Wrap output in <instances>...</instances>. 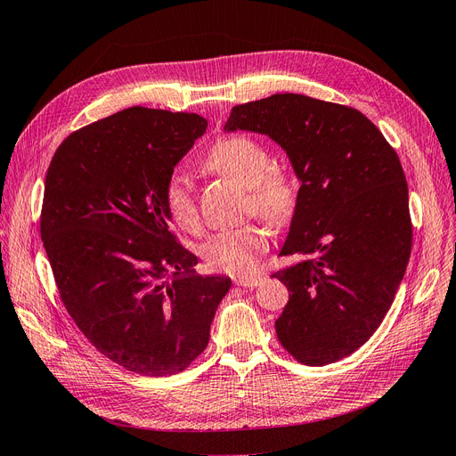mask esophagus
Here are the masks:
<instances>
[{
	"label": "esophagus",
	"instance_id": "esophagus-1",
	"mask_svg": "<svg viewBox=\"0 0 456 456\" xmlns=\"http://www.w3.org/2000/svg\"><path fill=\"white\" fill-rule=\"evenodd\" d=\"M233 281H236V285H241V287H256L262 281V275H258V273L236 275V278H233Z\"/></svg>",
	"mask_w": 456,
	"mask_h": 456
}]
</instances>
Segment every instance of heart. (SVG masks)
Instances as JSON below:
<instances>
[{
  "label": "heart",
  "instance_id": "1",
  "mask_svg": "<svg viewBox=\"0 0 456 456\" xmlns=\"http://www.w3.org/2000/svg\"><path fill=\"white\" fill-rule=\"evenodd\" d=\"M205 167L240 183L249 191L253 211L270 224H280L291 215L295 194L289 178L270 167L265 144L247 134H230L218 139L203 158ZM165 207L183 230L198 228V205L190 178L173 171L163 186ZM266 247V236L258 226L220 230L200 247L203 262L211 270L245 273L256 266L258 253Z\"/></svg>",
  "mask_w": 456,
  "mask_h": 456
}]
</instances>
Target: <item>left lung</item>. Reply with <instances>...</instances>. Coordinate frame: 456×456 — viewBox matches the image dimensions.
I'll return each mask as SVG.
<instances>
[{
  "instance_id": "8db88e82",
  "label": "left lung",
  "mask_w": 456,
  "mask_h": 456,
  "mask_svg": "<svg viewBox=\"0 0 456 456\" xmlns=\"http://www.w3.org/2000/svg\"><path fill=\"white\" fill-rule=\"evenodd\" d=\"M226 133L266 134L300 188L273 273L289 289L275 322L283 348L323 367L354 354L390 310L411 255L405 173L382 133L354 108L278 93L233 106Z\"/></svg>"
}]
</instances>
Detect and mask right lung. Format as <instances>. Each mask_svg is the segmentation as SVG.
Segmentation results:
<instances>
[{"label": "right lung", "instance_id": "right-lung-1", "mask_svg": "<svg viewBox=\"0 0 456 456\" xmlns=\"http://www.w3.org/2000/svg\"><path fill=\"white\" fill-rule=\"evenodd\" d=\"M207 129L198 114L127 108L72 133L45 176L41 240L61 298L93 346L148 377L205 350L228 275H200L163 186Z\"/></svg>", "mask_w": 456, "mask_h": 456}]
</instances>
